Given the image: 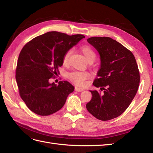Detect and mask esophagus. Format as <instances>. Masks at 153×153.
<instances>
[{
    "mask_svg": "<svg viewBox=\"0 0 153 153\" xmlns=\"http://www.w3.org/2000/svg\"><path fill=\"white\" fill-rule=\"evenodd\" d=\"M75 90L76 91H83V88H80V87H75Z\"/></svg>",
    "mask_w": 153,
    "mask_h": 153,
    "instance_id": "esophagus-1",
    "label": "esophagus"
}]
</instances>
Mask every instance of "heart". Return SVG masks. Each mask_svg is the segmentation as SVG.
Here are the masks:
<instances>
[{"label":"heart","mask_w":153,"mask_h":153,"mask_svg":"<svg viewBox=\"0 0 153 153\" xmlns=\"http://www.w3.org/2000/svg\"><path fill=\"white\" fill-rule=\"evenodd\" d=\"M82 51L85 55V56L89 61L94 60L96 58V53L93 50L91 47L89 46H83L82 47ZM71 53V50H68L63 56V63L66 64L69 59L70 54ZM90 77V74L87 71H74L68 74V77L71 82L76 84V85L83 87L85 85V80L87 79Z\"/></svg>","instance_id":"heart-1"}]
</instances>
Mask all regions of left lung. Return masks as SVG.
I'll list each match as a JSON object with an SVG mask.
<instances>
[{
  "label": "left lung",
  "instance_id": "obj_1",
  "mask_svg": "<svg viewBox=\"0 0 153 153\" xmlns=\"http://www.w3.org/2000/svg\"><path fill=\"white\" fill-rule=\"evenodd\" d=\"M87 41L99 52L101 64L93 83L100 90L91 91L86 108L96 118L107 121L121 115L135 97L140 82L138 66L131 52L112 38L93 37Z\"/></svg>",
  "mask_w": 153,
  "mask_h": 153
}]
</instances>
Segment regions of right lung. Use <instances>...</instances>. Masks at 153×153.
Segmentation results:
<instances>
[{
	"instance_id": "1",
	"label": "right lung",
	"mask_w": 153,
	"mask_h": 153,
	"mask_svg": "<svg viewBox=\"0 0 153 153\" xmlns=\"http://www.w3.org/2000/svg\"><path fill=\"white\" fill-rule=\"evenodd\" d=\"M85 36L49 31L33 38L19 54L16 79L19 96L28 108L40 116H48L64 105L74 87L67 81L58 85L49 79L59 74L65 53Z\"/></svg>"
}]
</instances>
